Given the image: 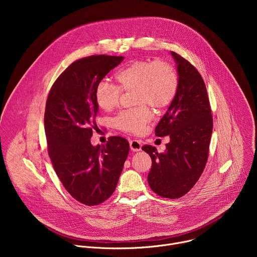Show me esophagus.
<instances>
[{
	"label": "esophagus",
	"mask_w": 257,
	"mask_h": 257,
	"mask_svg": "<svg viewBox=\"0 0 257 257\" xmlns=\"http://www.w3.org/2000/svg\"><path fill=\"white\" fill-rule=\"evenodd\" d=\"M129 144H130V150L133 153H137V152L141 151L142 145H141V143L138 140H131Z\"/></svg>",
	"instance_id": "34e87169"
}]
</instances>
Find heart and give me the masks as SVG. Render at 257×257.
<instances>
[{"label":"heart","instance_id":"1","mask_svg":"<svg viewBox=\"0 0 257 257\" xmlns=\"http://www.w3.org/2000/svg\"><path fill=\"white\" fill-rule=\"evenodd\" d=\"M118 86L100 82L95 89L96 104L105 112L113 111L118 105L122 91H134V103L137 107L120 113L115 126L125 132L138 134L150 124L153 115L145 104L156 109L167 107L175 98L179 77L175 67L167 61H134L116 73Z\"/></svg>","mask_w":257,"mask_h":257}]
</instances>
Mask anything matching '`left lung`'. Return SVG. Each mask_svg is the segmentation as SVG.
<instances>
[{
    "mask_svg": "<svg viewBox=\"0 0 257 257\" xmlns=\"http://www.w3.org/2000/svg\"><path fill=\"white\" fill-rule=\"evenodd\" d=\"M179 87L168 111L156 127V135L170 137L162 154L152 145L142 151L152 158L150 187L165 198L185 195L202 174L212 133V116L204 81L187 60L171 52Z\"/></svg>",
    "mask_w": 257,
    "mask_h": 257,
    "instance_id": "1",
    "label": "left lung"
}]
</instances>
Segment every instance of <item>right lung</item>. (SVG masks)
Instances as JSON below:
<instances>
[{
  "label": "right lung",
  "instance_id": "1",
  "mask_svg": "<svg viewBox=\"0 0 257 257\" xmlns=\"http://www.w3.org/2000/svg\"><path fill=\"white\" fill-rule=\"evenodd\" d=\"M123 59L98 55L75 61L55 81L47 99L45 131L53 167L70 195L89 206L113 194L129 154L123 137H109L102 146L90 142L98 112L96 86Z\"/></svg>",
  "mask_w": 257,
  "mask_h": 257
}]
</instances>
